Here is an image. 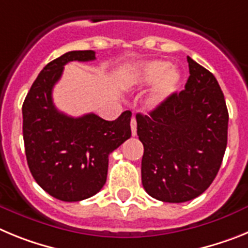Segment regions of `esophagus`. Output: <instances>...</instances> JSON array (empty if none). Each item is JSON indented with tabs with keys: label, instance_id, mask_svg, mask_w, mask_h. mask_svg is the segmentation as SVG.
Segmentation results:
<instances>
[{
	"label": "esophagus",
	"instance_id": "esophagus-1",
	"mask_svg": "<svg viewBox=\"0 0 248 248\" xmlns=\"http://www.w3.org/2000/svg\"><path fill=\"white\" fill-rule=\"evenodd\" d=\"M130 128H131V134L137 135V120L133 117L130 120Z\"/></svg>",
	"mask_w": 248,
	"mask_h": 248
}]
</instances>
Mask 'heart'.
<instances>
[{"label":"heart","instance_id":"1","mask_svg":"<svg viewBox=\"0 0 248 248\" xmlns=\"http://www.w3.org/2000/svg\"><path fill=\"white\" fill-rule=\"evenodd\" d=\"M135 82L141 85H149L156 82L149 95V104L157 105L165 102L176 92L180 84V72L165 61H151L138 65L135 72Z\"/></svg>","mask_w":248,"mask_h":248}]
</instances>
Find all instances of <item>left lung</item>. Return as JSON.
Listing matches in <instances>:
<instances>
[{
	"label": "left lung",
	"instance_id": "1",
	"mask_svg": "<svg viewBox=\"0 0 248 248\" xmlns=\"http://www.w3.org/2000/svg\"><path fill=\"white\" fill-rule=\"evenodd\" d=\"M189 79L148 115L137 114L144 145L141 183L151 198L185 202L205 191L220 170L229 111L211 72L187 57Z\"/></svg>",
	"mask_w": 248,
	"mask_h": 248
}]
</instances>
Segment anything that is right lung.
Listing matches in <instances>:
<instances>
[{
	"instance_id": "add662e5",
	"label": "right lung",
	"mask_w": 248,
	"mask_h": 248,
	"mask_svg": "<svg viewBox=\"0 0 248 248\" xmlns=\"http://www.w3.org/2000/svg\"><path fill=\"white\" fill-rule=\"evenodd\" d=\"M95 59L94 50H72L43 68L22 105L23 141L31 174L46 192L65 202L100 191L108 156L131 137L129 110L113 122L97 114L65 115L54 107L53 87L68 62Z\"/></svg>"
}]
</instances>
